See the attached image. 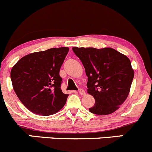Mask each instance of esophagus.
I'll return each mask as SVG.
<instances>
[{"instance_id": "obj_1", "label": "esophagus", "mask_w": 152, "mask_h": 152, "mask_svg": "<svg viewBox=\"0 0 152 152\" xmlns=\"http://www.w3.org/2000/svg\"><path fill=\"white\" fill-rule=\"evenodd\" d=\"M79 93H80V94H81V95H85L86 94V92H85V91H84L83 89V88H80L79 89Z\"/></svg>"}]
</instances>
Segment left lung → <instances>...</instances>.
I'll return each instance as SVG.
<instances>
[{
	"label": "left lung",
	"instance_id": "1",
	"mask_svg": "<svg viewBox=\"0 0 152 152\" xmlns=\"http://www.w3.org/2000/svg\"><path fill=\"white\" fill-rule=\"evenodd\" d=\"M72 50L85 68L87 92L95 100L89 112L107 115L118 110L127 98L134 78L130 60L112 48L73 47Z\"/></svg>",
	"mask_w": 152,
	"mask_h": 152
}]
</instances>
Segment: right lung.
<instances>
[{
    "label": "right lung",
    "mask_w": 152,
    "mask_h": 152,
    "mask_svg": "<svg viewBox=\"0 0 152 152\" xmlns=\"http://www.w3.org/2000/svg\"><path fill=\"white\" fill-rule=\"evenodd\" d=\"M68 52V47H61L28 54L12 69L15 92L33 113L48 116L65 105L69 94L61 90L59 72Z\"/></svg>",
    "instance_id": "right-lung-1"
}]
</instances>
